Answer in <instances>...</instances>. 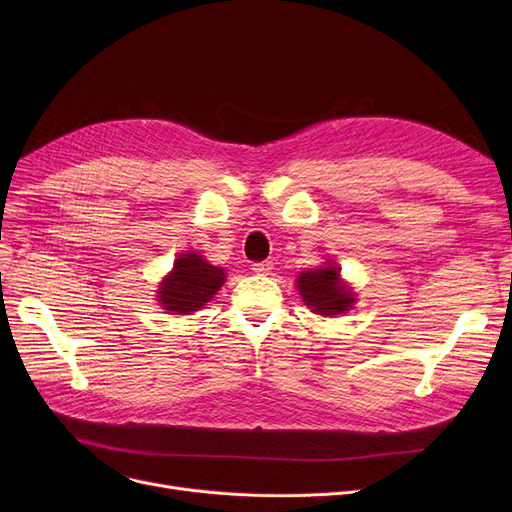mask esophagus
I'll return each instance as SVG.
<instances>
[{"label": "esophagus", "instance_id": "obj_1", "mask_svg": "<svg viewBox=\"0 0 512 512\" xmlns=\"http://www.w3.org/2000/svg\"><path fill=\"white\" fill-rule=\"evenodd\" d=\"M251 270H253L255 274H259V276H265V274H270V272L274 270V267H272L270 261H261V263H253Z\"/></svg>", "mask_w": 512, "mask_h": 512}]
</instances>
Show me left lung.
I'll use <instances>...</instances> for the list:
<instances>
[{
	"label": "left lung",
	"mask_w": 512,
	"mask_h": 512,
	"mask_svg": "<svg viewBox=\"0 0 512 512\" xmlns=\"http://www.w3.org/2000/svg\"><path fill=\"white\" fill-rule=\"evenodd\" d=\"M297 288L305 305L324 317H336L351 311L357 301L353 288L340 278V267L332 261L324 267H317V270L301 272Z\"/></svg>",
	"instance_id": "1"
}]
</instances>
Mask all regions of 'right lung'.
Returning <instances> with one entry per match:
<instances>
[{
	"instance_id": "right-lung-1",
	"label": "right lung",
	"mask_w": 512,
	"mask_h": 512,
	"mask_svg": "<svg viewBox=\"0 0 512 512\" xmlns=\"http://www.w3.org/2000/svg\"><path fill=\"white\" fill-rule=\"evenodd\" d=\"M226 282L224 267H215L197 251L182 253L159 284L157 301L172 315H191L213 299Z\"/></svg>"
}]
</instances>
